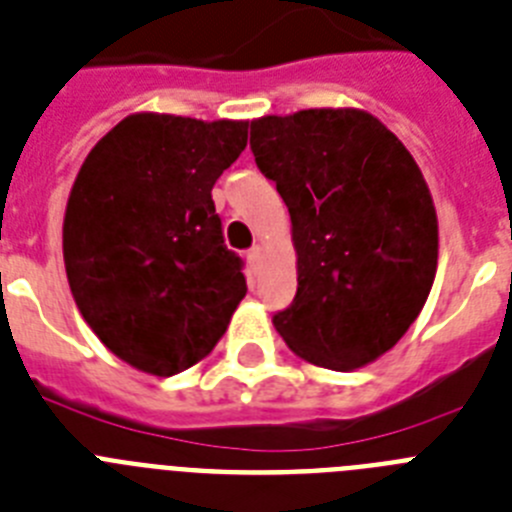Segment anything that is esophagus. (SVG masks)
I'll list each match as a JSON object with an SVG mask.
<instances>
[{
    "instance_id": "esophagus-1",
    "label": "esophagus",
    "mask_w": 512,
    "mask_h": 512,
    "mask_svg": "<svg viewBox=\"0 0 512 512\" xmlns=\"http://www.w3.org/2000/svg\"><path fill=\"white\" fill-rule=\"evenodd\" d=\"M261 256H264V248H261V246H253V248H251V251H248V253H246V259H248V264H251V266H253V269H256V266H259V264H261Z\"/></svg>"
}]
</instances>
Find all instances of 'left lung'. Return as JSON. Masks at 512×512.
Returning <instances> with one entry per match:
<instances>
[{
	"instance_id": "obj_1",
	"label": "left lung",
	"mask_w": 512,
	"mask_h": 512,
	"mask_svg": "<svg viewBox=\"0 0 512 512\" xmlns=\"http://www.w3.org/2000/svg\"><path fill=\"white\" fill-rule=\"evenodd\" d=\"M251 150L290 209L298 292L274 329L318 368H365L409 331L438 269V214L401 139L360 108L251 121Z\"/></svg>"
}]
</instances>
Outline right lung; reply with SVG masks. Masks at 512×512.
<instances>
[{"mask_svg": "<svg viewBox=\"0 0 512 512\" xmlns=\"http://www.w3.org/2000/svg\"><path fill=\"white\" fill-rule=\"evenodd\" d=\"M246 142L248 121L131 113L74 178L61 227L69 290L131 368L168 378L202 362L246 298L212 202Z\"/></svg>", "mask_w": 512, "mask_h": 512, "instance_id": "add662e5", "label": "right lung"}]
</instances>
